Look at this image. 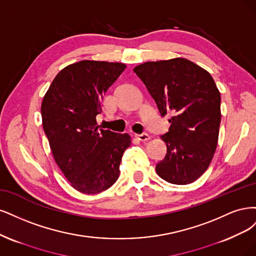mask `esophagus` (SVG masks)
<instances>
[{
  "label": "esophagus",
  "mask_w": 256,
  "mask_h": 256,
  "mask_svg": "<svg viewBox=\"0 0 256 256\" xmlns=\"http://www.w3.org/2000/svg\"><path fill=\"white\" fill-rule=\"evenodd\" d=\"M135 138L137 140H139V142H146V140L149 139L150 137H149V135H148V134L144 133V134H135Z\"/></svg>",
  "instance_id": "1"
}]
</instances>
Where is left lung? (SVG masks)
<instances>
[{"label": "left lung", "mask_w": 256, "mask_h": 256, "mask_svg": "<svg viewBox=\"0 0 256 256\" xmlns=\"http://www.w3.org/2000/svg\"><path fill=\"white\" fill-rule=\"evenodd\" d=\"M134 72L144 82L162 116L170 114L167 146L156 172L176 185L194 182L215 154L221 121V96L210 74L182 57L138 64Z\"/></svg>", "instance_id": "8db88e82"}]
</instances>
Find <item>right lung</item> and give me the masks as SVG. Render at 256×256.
Instances as JSON below:
<instances>
[{
	"instance_id": "add662e5",
	"label": "right lung",
	"mask_w": 256,
	"mask_h": 256,
	"mask_svg": "<svg viewBox=\"0 0 256 256\" xmlns=\"http://www.w3.org/2000/svg\"><path fill=\"white\" fill-rule=\"evenodd\" d=\"M122 62L80 60L60 71L41 104L44 130L53 158L70 185L86 194L102 192L119 178L128 134L98 128L102 98L126 70Z\"/></svg>"
}]
</instances>
